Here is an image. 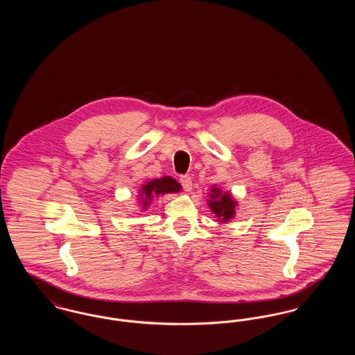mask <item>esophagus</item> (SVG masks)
Instances as JSON below:
<instances>
[{"mask_svg": "<svg viewBox=\"0 0 355 355\" xmlns=\"http://www.w3.org/2000/svg\"><path fill=\"white\" fill-rule=\"evenodd\" d=\"M180 182H181V185H182V187L185 189L186 191H190V190H191V187H193V182H191L190 175H181Z\"/></svg>", "mask_w": 355, "mask_h": 355, "instance_id": "1", "label": "esophagus"}]
</instances>
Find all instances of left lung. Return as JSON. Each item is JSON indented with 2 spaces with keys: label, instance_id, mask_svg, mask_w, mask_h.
<instances>
[{
  "label": "left lung",
  "instance_id": "obj_1",
  "mask_svg": "<svg viewBox=\"0 0 355 355\" xmlns=\"http://www.w3.org/2000/svg\"><path fill=\"white\" fill-rule=\"evenodd\" d=\"M211 190H213L210 194L211 201H209V206L213 210V213L222 220H230L232 217H234L236 202L230 197V194L229 193L222 194V191L217 187H213Z\"/></svg>",
  "mask_w": 355,
  "mask_h": 355
}]
</instances>
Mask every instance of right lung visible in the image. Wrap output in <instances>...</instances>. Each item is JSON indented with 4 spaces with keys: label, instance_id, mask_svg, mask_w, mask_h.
Masks as SVG:
<instances>
[{
    "label": "right lung",
    "instance_id": "add662e5",
    "mask_svg": "<svg viewBox=\"0 0 355 355\" xmlns=\"http://www.w3.org/2000/svg\"><path fill=\"white\" fill-rule=\"evenodd\" d=\"M181 190V185L171 177H162L159 180H153L142 187V200L144 206H148L154 196L166 194V193H177Z\"/></svg>",
    "mask_w": 355,
    "mask_h": 355
}]
</instances>
